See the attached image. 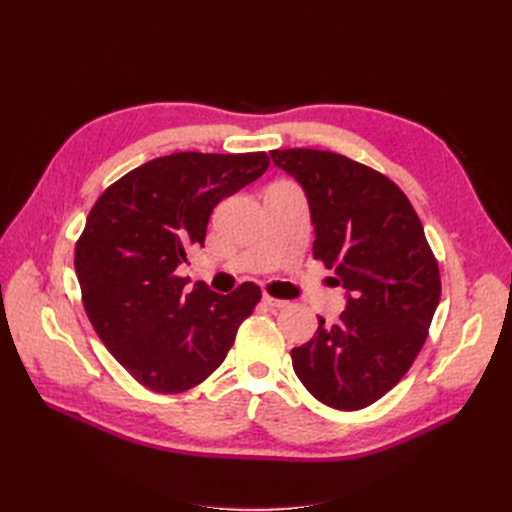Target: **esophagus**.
Listing matches in <instances>:
<instances>
[{"mask_svg": "<svg viewBox=\"0 0 512 512\" xmlns=\"http://www.w3.org/2000/svg\"><path fill=\"white\" fill-rule=\"evenodd\" d=\"M262 303H265V305L271 307V309H282V307L288 305V301H284V299H273V297H269V294H265V297H262Z\"/></svg>", "mask_w": 512, "mask_h": 512, "instance_id": "34e87169", "label": "esophagus"}]
</instances>
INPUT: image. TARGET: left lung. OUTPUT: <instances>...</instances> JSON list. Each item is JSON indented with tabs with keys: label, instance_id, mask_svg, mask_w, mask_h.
Returning <instances> with one entry per match:
<instances>
[{
	"label": "left lung",
	"instance_id": "1",
	"mask_svg": "<svg viewBox=\"0 0 512 512\" xmlns=\"http://www.w3.org/2000/svg\"><path fill=\"white\" fill-rule=\"evenodd\" d=\"M275 166L305 190L314 258L346 288L337 324L318 318L292 348L305 389L335 410L374 404L406 376L440 303V269L408 196L378 170L333 151L275 149Z\"/></svg>",
	"mask_w": 512,
	"mask_h": 512
}]
</instances>
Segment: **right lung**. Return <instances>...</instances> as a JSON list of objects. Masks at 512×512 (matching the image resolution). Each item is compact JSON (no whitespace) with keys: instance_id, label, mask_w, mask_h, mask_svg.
I'll return each mask as SVG.
<instances>
[{"instance_id":"obj_1","label":"right lung","mask_w":512,"mask_h":512,"mask_svg":"<svg viewBox=\"0 0 512 512\" xmlns=\"http://www.w3.org/2000/svg\"><path fill=\"white\" fill-rule=\"evenodd\" d=\"M269 168L265 151H181L130 170L96 200L76 241L83 305L102 344L156 393H183L222 365L260 288L185 292L177 267L205 245L213 207Z\"/></svg>"}]
</instances>
